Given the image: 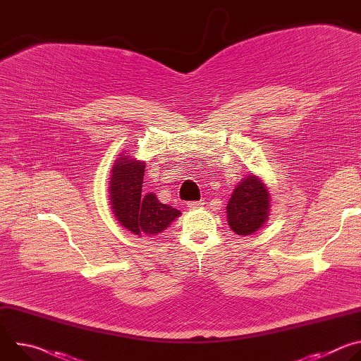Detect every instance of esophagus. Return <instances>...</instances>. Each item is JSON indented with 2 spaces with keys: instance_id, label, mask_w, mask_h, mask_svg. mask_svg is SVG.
I'll return each mask as SVG.
<instances>
[{
  "instance_id": "1",
  "label": "esophagus",
  "mask_w": 361,
  "mask_h": 361,
  "mask_svg": "<svg viewBox=\"0 0 361 361\" xmlns=\"http://www.w3.org/2000/svg\"><path fill=\"white\" fill-rule=\"evenodd\" d=\"M204 204H205L204 200H200V201H190V202H187V207H188L190 210H195V209L202 207Z\"/></svg>"
}]
</instances>
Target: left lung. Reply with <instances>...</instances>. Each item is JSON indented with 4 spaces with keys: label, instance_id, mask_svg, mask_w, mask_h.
<instances>
[{
    "label": "left lung",
    "instance_id": "8db88e82",
    "mask_svg": "<svg viewBox=\"0 0 361 361\" xmlns=\"http://www.w3.org/2000/svg\"><path fill=\"white\" fill-rule=\"evenodd\" d=\"M271 195L263 178L247 174L233 190L227 204V221L238 235H251L270 219Z\"/></svg>",
    "mask_w": 361,
    "mask_h": 361
}]
</instances>
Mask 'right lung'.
<instances>
[{
  "mask_svg": "<svg viewBox=\"0 0 361 361\" xmlns=\"http://www.w3.org/2000/svg\"><path fill=\"white\" fill-rule=\"evenodd\" d=\"M144 171L145 161L128 152L118 154L111 167L109 194L116 220L133 234L151 237L163 233L181 213L160 202L154 192L142 195Z\"/></svg>",
  "mask_w": 361,
  "mask_h": 361,
  "instance_id": "1",
  "label": "right lung"
}]
</instances>
